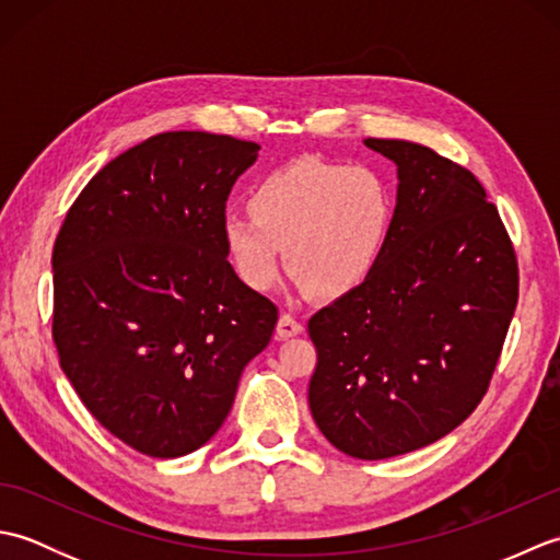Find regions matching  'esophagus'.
I'll return each instance as SVG.
<instances>
[{
  "label": "esophagus",
  "mask_w": 560,
  "mask_h": 560,
  "mask_svg": "<svg viewBox=\"0 0 560 560\" xmlns=\"http://www.w3.org/2000/svg\"><path fill=\"white\" fill-rule=\"evenodd\" d=\"M301 331H303V323H299V319H295L291 313H283V315L279 317L277 335H279L281 339L295 337V335H301Z\"/></svg>",
  "instance_id": "obj_1"
}]
</instances>
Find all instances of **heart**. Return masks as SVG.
<instances>
[{
	"label": "heart",
	"mask_w": 560,
	"mask_h": 560,
	"mask_svg": "<svg viewBox=\"0 0 560 560\" xmlns=\"http://www.w3.org/2000/svg\"><path fill=\"white\" fill-rule=\"evenodd\" d=\"M247 213H225L221 243L247 289L277 287L287 267L319 299H341L371 279L395 221V195L371 165L295 159L255 180Z\"/></svg>",
	"instance_id": "1"
}]
</instances>
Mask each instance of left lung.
Returning a JSON list of instances; mask_svg holds the SVG:
<instances>
[{
	"instance_id": "left-lung-1",
	"label": "left lung",
	"mask_w": 560,
	"mask_h": 560,
	"mask_svg": "<svg viewBox=\"0 0 560 560\" xmlns=\"http://www.w3.org/2000/svg\"><path fill=\"white\" fill-rule=\"evenodd\" d=\"M397 165L383 259L317 311L307 389L331 445L387 459L435 443L479 407L517 305V257L467 168L404 139H365Z\"/></svg>"
}]
</instances>
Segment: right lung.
I'll return each instance as SVG.
<instances>
[{"label":"right lung","mask_w":560,"mask_h":560,"mask_svg":"<svg viewBox=\"0 0 560 560\" xmlns=\"http://www.w3.org/2000/svg\"><path fill=\"white\" fill-rule=\"evenodd\" d=\"M255 141L163 132L81 189L52 249L59 365L93 419L149 457H183L229 416L279 311L237 279L225 199Z\"/></svg>","instance_id":"add662e5"}]
</instances>
